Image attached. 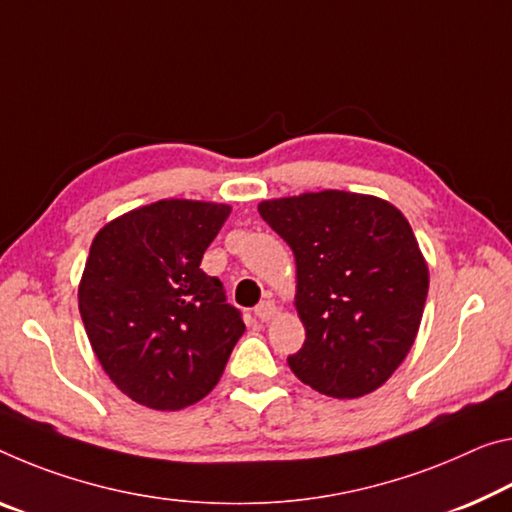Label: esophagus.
I'll return each instance as SVG.
<instances>
[{
    "label": "esophagus",
    "instance_id": "esophagus-1",
    "mask_svg": "<svg viewBox=\"0 0 512 512\" xmlns=\"http://www.w3.org/2000/svg\"><path fill=\"white\" fill-rule=\"evenodd\" d=\"M278 314V307H275V303L273 300H262V303H259L257 307H255V316L259 321H271L273 316Z\"/></svg>",
    "mask_w": 512,
    "mask_h": 512
}]
</instances>
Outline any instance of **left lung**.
<instances>
[{
	"instance_id": "1",
	"label": "left lung",
	"mask_w": 512,
	"mask_h": 512,
	"mask_svg": "<svg viewBox=\"0 0 512 512\" xmlns=\"http://www.w3.org/2000/svg\"><path fill=\"white\" fill-rule=\"evenodd\" d=\"M257 209L296 259L305 344L287 358L291 371L332 399L371 394L410 353L428 296L408 218L383 198L335 189Z\"/></svg>"
}]
</instances>
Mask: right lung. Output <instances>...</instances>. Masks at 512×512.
Segmentation results:
<instances>
[{"mask_svg": "<svg viewBox=\"0 0 512 512\" xmlns=\"http://www.w3.org/2000/svg\"><path fill=\"white\" fill-rule=\"evenodd\" d=\"M230 205L159 200L95 234L79 314L111 383L152 410H182L212 392L243 335L223 282L200 269Z\"/></svg>", "mask_w": 512, "mask_h": 512, "instance_id": "1", "label": "right lung"}]
</instances>
